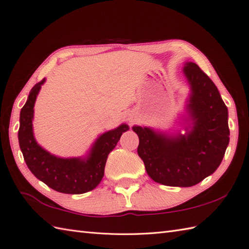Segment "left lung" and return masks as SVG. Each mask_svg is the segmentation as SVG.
<instances>
[{
    "label": "left lung",
    "instance_id": "1",
    "mask_svg": "<svg viewBox=\"0 0 249 249\" xmlns=\"http://www.w3.org/2000/svg\"><path fill=\"white\" fill-rule=\"evenodd\" d=\"M183 71L192 88L189 110L193 130L177 137L142 126H133V131L139 135L137 153L149 177L164 185L187 187L217 169L230 132L227 107L212 80L195 63H187Z\"/></svg>",
    "mask_w": 249,
    "mask_h": 249
}]
</instances>
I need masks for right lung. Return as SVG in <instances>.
Instances as JSON below:
<instances>
[{
	"instance_id": "1",
	"label": "right lung",
	"mask_w": 249,
	"mask_h": 249,
	"mask_svg": "<svg viewBox=\"0 0 249 249\" xmlns=\"http://www.w3.org/2000/svg\"><path fill=\"white\" fill-rule=\"evenodd\" d=\"M45 79L32 88L24 107L20 113L18 139L20 149L27 167L37 179L49 187L64 194H83L100 183L108 153L117 145L120 136L129 130L126 124L102 134L93 145L89 157L80 159H62L47 152L36 142L33 135L34 104Z\"/></svg>"
}]
</instances>
